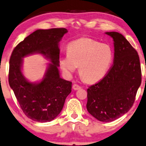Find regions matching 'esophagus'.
<instances>
[{
	"label": "esophagus",
	"mask_w": 146,
	"mask_h": 146,
	"mask_svg": "<svg viewBox=\"0 0 146 146\" xmlns=\"http://www.w3.org/2000/svg\"><path fill=\"white\" fill-rule=\"evenodd\" d=\"M72 88H73V89H74V90H78V89H80V88H81V87H80V85H78V84H73Z\"/></svg>",
	"instance_id": "obj_1"
}]
</instances>
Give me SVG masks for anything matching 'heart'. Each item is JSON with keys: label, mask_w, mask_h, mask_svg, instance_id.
<instances>
[{"label": "heart", "mask_w": 146, "mask_h": 146, "mask_svg": "<svg viewBox=\"0 0 146 146\" xmlns=\"http://www.w3.org/2000/svg\"><path fill=\"white\" fill-rule=\"evenodd\" d=\"M68 55L59 59L63 72L70 76L79 67V75L87 82L98 81L105 76L112 62L113 51L109 44L90 38H80L68 44Z\"/></svg>", "instance_id": "heart-1"}]
</instances>
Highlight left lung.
<instances>
[{
	"instance_id": "left-lung-1",
	"label": "left lung",
	"mask_w": 146,
	"mask_h": 146,
	"mask_svg": "<svg viewBox=\"0 0 146 146\" xmlns=\"http://www.w3.org/2000/svg\"><path fill=\"white\" fill-rule=\"evenodd\" d=\"M106 35L114 42V62L106 76L87 89V109L100 121L111 122L132 108L141 83V70L137 52L123 35Z\"/></svg>"
}]
</instances>
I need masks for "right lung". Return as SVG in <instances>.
Returning a JSON list of instances; mask_svg holds the SVG:
<instances>
[{
  "label": "right lung",
  "mask_w": 146,
  "mask_h": 146,
  "mask_svg": "<svg viewBox=\"0 0 146 146\" xmlns=\"http://www.w3.org/2000/svg\"><path fill=\"white\" fill-rule=\"evenodd\" d=\"M66 28L37 30L14 48L9 59V83L23 112L36 122L45 123L58 116L72 91V82L59 77V42ZM40 52L51 59L46 76L40 83L27 82L21 73L22 57Z\"/></svg>",
  "instance_id": "1"
}]
</instances>
